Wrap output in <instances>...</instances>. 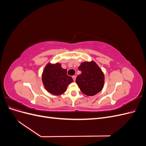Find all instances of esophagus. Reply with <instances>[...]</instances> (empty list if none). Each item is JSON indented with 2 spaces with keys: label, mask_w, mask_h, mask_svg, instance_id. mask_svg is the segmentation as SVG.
I'll use <instances>...</instances> for the list:
<instances>
[{
  "label": "esophagus",
  "mask_w": 146,
  "mask_h": 146,
  "mask_svg": "<svg viewBox=\"0 0 146 146\" xmlns=\"http://www.w3.org/2000/svg\"><path fill=\"white\" fill-rule=\"evenodd\" d=\"M72 78H73L74 81H76V76H72Z\"/></svg>",
  "instance_id": "esophagus-1"
}]
</instances>
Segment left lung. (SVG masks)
<instances>
[{
	"mask_svg": "<svg viewBox=\"0 0 146 146\" xmlns=\"http://www.w3.org/2000/svg\"><path fill=\"white\" fill-rule=\"evenodd\" d=\"M78 70L82 73L77 77L76 83L83 94L92 96L102 91L104 86V74L94 61L82 63Z\"/></svg>",
	"mask_w": 146,
	"mask_h": 146,
	"instance_id": "8db88e82",
	"label": "left lung"
}]
</instances>
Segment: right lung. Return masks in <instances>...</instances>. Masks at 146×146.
Instances as JSON below:
<instances>
[{"instance_id": "1", "label": "right lung", "mask_w": 146, "mask_h": 146, "mask_svg": "<svg viewBox=\"0 0 146 146\" xmlns=\"http://www.w3.org/2000/svg\"><path fill=\"white\" fill-rule=\"evenodd\" d=\"M42 81L48 92L59 96L66 91L68 85L73 82V79L68 76L67 69L61 68L60 63H48L43 70Z\"/></svg>"}]
</instances>
